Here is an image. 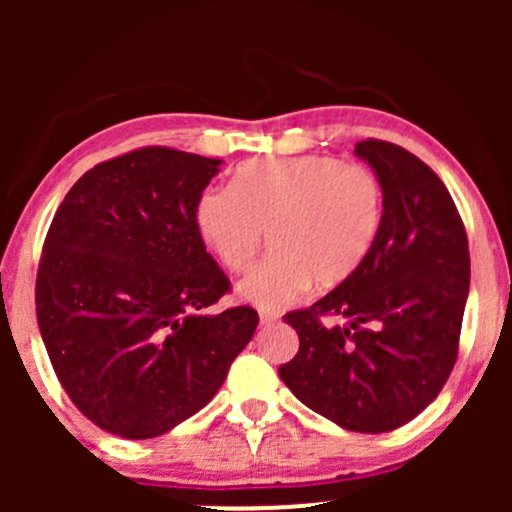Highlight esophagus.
<instances>
[{
	"mask_svg": "<svg viewBox=\"0 0 512 512\" xmlns=\"http://www.w3.org/2000/svg\"><path fill=\"white\" fill-rule=\"evenodd\" d=\"M279 313L276 310H269V308H260V322L262 325H274L276 320H279Z\"/></svg>",
	"mask_w": 512,
	"mask_h": 512,
	"instance_id": "34e87169",
	"label": "esophagus"
}]
</instances>
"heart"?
<instances>
[{
	"label": "heart",
	"mask_w": 512,
	"mask_h": 512,
	"mask_svg": "<svg viewBox=\"0 0 512 512\" xmlns=\"http://www.w3.org/2000/svg\"><path fill=\"white\" fill-rule=\"evenodd\" d=\"M199 236L223 267L240 272L250 301L279 308L308 289H332L358 272L385 221L383 182L363 163L332 156H269L240 163L231 187L197 199Z\"/></svg>",
	"instance_id": "obj_1"
}]
</instances>
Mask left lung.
<instances>
[{"mask_svg":"<svg viewBox=\"0 0 512 512\" xmlns=\"http://www.w3.org/2000/svg\"><path fill=\"white\" fill-rule=\"evenodd\" d=\"M356 156L385 190L378 243L356 274L284 315L301 346L279 368L305 407L346 431L409 424L448 383L469 293V245L443 180L402 146L366 139ZM325 316H344V328Z\"/></svg>","mask_w":512,"mask_h":512,"instance_id":"left-lung-1","label":"left lung"}]
</instances>
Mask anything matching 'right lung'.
<instances>
[{
	"instance_id": "add662e5",
	"label": "right lung",
	"mask_w": 512,
	"mask_h": 512,
	"mask_svg": "<svg viewBox=\"0 0 512 512\" xmlns=\"http://www.w3.org/2000/svg\"><path fill=\"white\" fill-rule=\"evenodd\" d=\"M219 163L134 149L86 170L50 223L40 334L74 407L113 436L156 438L197 414L260 322L250 305L207 315L231 291L195 219Z\"/></svg>"
}]
</instances>
